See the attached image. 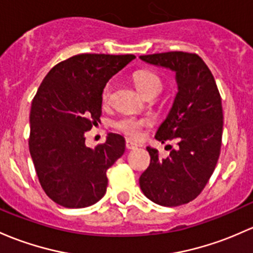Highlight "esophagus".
I'll use <instances>...</instances> for the list:
<instances>
[{
  "label": "esophagus",
  "instance_id": "obj_1",
  "mask_svg": "<svg viewBox=\"0 0 253 253\" xmlns=\"http://www.w3.org/2000/svg\"><path fill=\"white\" fill-rule=\"evenodd\" d=\"M138 147H139V145H138L135 142H133V140H129V139L126 140V148L128 149V150H133V149H137Z\"/></svg>",
  "mask_w": 253,
  "mask_h": 253
}]
</instances>
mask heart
Returning a JSON list of instances; mask_svg holds the SVG:
<instances>
[{
    "instance_id": "obj_1",
    "label": "heart",
    "mask_w": 253,
    "mask_h": 253,
    "mask_svg": "<svg viewBox=\"0 0 253 253\" xmlns=\"http://www.w3.org/2000/svg\"><path fill=\"white\" fill-rule=\"evenodd\" d=\"M134 84L137 86L138 91L143 95L148 94L150 92L160 93L162 88L161 79L153 71L140 70L137 71L133 76ZM111 95V84H108L103 91V102L108 103L110 100ZM149 125L148 119L135 118V116H124V118L116 120L114 122V127L124 134L128 135L131 138H138L142 134L143 128Z\"/></svg>"
}]
</instances>
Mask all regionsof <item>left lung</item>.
Instances as JSON below:
<instances>
[{
  "label": "left lung",
  "mask_w": 253,
  "mask_h": 253,
  "mask_svg": "<svg viewBox=\"0 0 253 253\" xmlns=\"http://www.w3.org/2000/svg\"><path fill=\"white\" fill-rule=\"evenodd\" d=\"M143 62L175 73L178 93L159 127V142L175 139L167 158L148 147L150 165L139 178L144 195L161 206L193 201L214 171L222 145V99L209 66L195 53L166 52L140 55Z\"/></svg>",
  "instance_id": "8db88e82"
}]
</instances>
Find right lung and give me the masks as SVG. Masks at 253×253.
Segmentation results:
<instances>
[{"label":"right lung","instance_id":"add662e5","mask_svg":"<svg viewBox=\"0 0 253 253\" xmlns=\"http://www.w3.org/2000/svg\"><path fill=\"white\" fill-rule=\"evenodd\" d=\"M133 54H78L53 66L33 99L29 149L42 189L54 203L82 209L104 196L106 171L125 153L122 135L86 147L84 133L102 115L106 82Z\"/></svg>","mask_w":253,"mask_h":253}]
</instances>
